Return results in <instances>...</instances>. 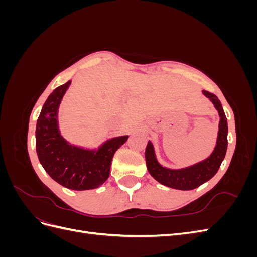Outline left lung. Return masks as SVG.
Instances as JSON below:
<instances>
[{
	"label": "left lung",
	"mask_w": 257,
	"mask_h": 257,
	"mask_svg": "<svg viewBox=\"0 0 257 257\" xmlns=\"http://www.w3.org/2000/svg\"><path fill=\"white\" fill-rule=\"evenodd\" d=\"M203 94L211 100L220 115L219 132H217L216 145L214 150L206 160L196 163L189 167L180 169H170L162 166L157 160L152 143L149 141L146 147L145 158L149 174L163 185L176 190L189 191L198 188L199 185L209 181L219 170L227 150V119L224 113L222 104L214 94L203 91Z\"/></svg>",
	"instance_id": "obj_1"
}]
</instances>
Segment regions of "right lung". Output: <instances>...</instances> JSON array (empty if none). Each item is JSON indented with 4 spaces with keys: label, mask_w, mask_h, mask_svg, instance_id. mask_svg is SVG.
<instances>
[{
    "label": "right lung",
    "mask_w": 257,
    "mask_h": 257,
    "mask_svg": "<svg viewBox=\"0 0 257 257\" xmlns=\"http://www.w3.org/2000/svg\"><path fill=\"white\" fill-rule=\"evenodd\" d=\"M72 81L60 85L46 100L36 124V152L42 166L54 181L69 190L96 189L109 177L113 154L128 136L108 139L98 149L71 145L61 135L58 112Z\"/></svg>",
    "instance_id": "obj_1"
}]
</instances>
